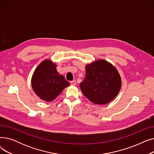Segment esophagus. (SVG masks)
<instances>
[{"instance_id": "esophagus-1", "label": "esophagus", "mask_w": 154, "mask_h": 154, "mask_svg": "<svg viewBox=\"0 0 154 154\" xmlns=\"http://www.w3.org/2000/svg\"><path fill=\"white\" fill-rule=\"evenodd\" d=\"M70 84H71L72 85H76V81H75V80H72V81H70Z\"/></svg>"}]
</instances>
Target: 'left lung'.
<instances>
[{"mask_svg":"<svg viewBox=\"0 0 154 154\" xmlns=\"http://www.w3.org/2000/svg\"><path fill=\"white\" fill-rule=\"evenodd\" d=\"M80 87L84 95L95 104L110 102L119 94L122 81L116 68L103 59L88 64Z\"/></svg>","mask_w":154,"mask_h":154,"instance_id":"1","label":"left lung"}]
</instances>
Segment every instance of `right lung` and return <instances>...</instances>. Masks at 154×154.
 I'll use <instances>...</instances> for the list:
<instances>
[{
	"mask_svg": "<svg viewBox=\"0 0 154 154\" xmlns=\"http://www.w3.org/2000/svg\"><path fill=\"white\" fill-rule=\"evenodd\" d=\"M70 83L60 75L56 66L50 60H45L35 70L32 86L39 97L47 102L54 100Z\"/></svg>",
	"mask_w": 154,
	"mask_h": 154,
	"instance_id": "obj_1",
	"label": "right lung"
}]
</instances>
